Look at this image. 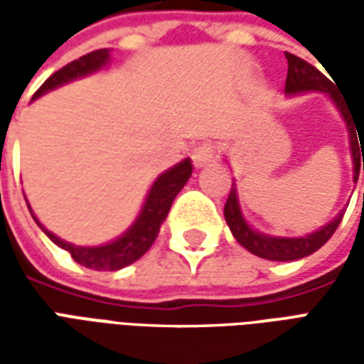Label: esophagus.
Returning <instances> with one entry per match:
<instances>
[{"label": "esophagus", "instance_id": "34e87169", "mask_svg": "<svg viewBox=\"0 0 364 364\" xmlns=\"http://www.w3.org/2000/svg\"><path fill=\"white\" fill-rule=\"evenodd\" d=\"M191 158H193V164L197 167H205L216 158V148H214V144L210 142L198 144L197 148L193 150V154H191Z\"/></svg>", "mask_w": 364, "mask_h": 364}]
</instances>
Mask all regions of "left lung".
I'll list each match as a JSON object with an SVG mask.
<instances>
[{"mask_svg": "<svg viewBox=\"0 0 364 364\" xmlns=\"http://www.w3.org/2000/svg\"><path fill=\"white\" fill-rule=\"evenodd\" d=\"M284 56L289 60V74H287V85L284 91L289 95L294 93H302V91H326L329 97L336 101L337 109L343 114L347 128H349V140H351V154L353 164H355V181L359 179L360 166L364 171V124L357 127L351 119V109L347 107V101H343L341 93L333 87L331 80H328L326 75L321 74L318 68H314L312 64H308L306 60L298 58L290 52H284ZM363 161H360V158ZM224 216L228 222L232 234L237 240V244L244 245L247 252H252L257 257L271 261H294L302 259L310 253L318 252L321 245L328 242L329 237L333 236V232L339 226V222L343 218V213H339L333 220L326 224L323 228H320L314 234H308L304 237H271L263 236L259 232L252 230L245 224L244 216L240 213V205H237L236 187L232 185L228 200L224 205Z\"/></svg>", "mask_w": 364, "mask_h": 364, "instance_id": "left-lung-1", "label": "left lung"}]
</instances>
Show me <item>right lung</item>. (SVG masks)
I'll return each instance as SVG.
<instances>
[{"instance_id": "right-lung-1", "label": "right lung", "mask_w": 364, "mask_h": 364, "mask_svg": "<svg viewBox=\"0 0 364 364\" xmlns=\"http://www.w3.org/2000/svg\"><path fill=\"white\" fill-rule=\"evenodd\" d=\"M107 62H109V48H99V50H93L82 56V58L70 62L64 68H60L58 72H54L36 90L35 99L46 93V91L58 87L62 83H68L75 80V77H82V75H87L91 72H97ZM191 173H193L191 159H183L181 164H177L169 171L159 175L156 183L151 185L150 193H148V198H146V203L142 206V213L136 218L134 224L130 226V230L124 236H120L119 240H114V242L107 245H99V247H80V245L68 244V242L60 240V237H56L52 232L44 228L43 224L36 220L35 214H33L36 224L43 228L44 234L50 237L54 244L60 245L62 250L70 252V255L80 265L93 269V271H117V269L127 267L130 263H134L136 259H140L144 253L150 250L154 240L158 237L161 222L166 220L167 213L171 208L173 198L183 189V185L189 181ZM28 210H31V206H28Z\"/></svg>"}]
</instances>
